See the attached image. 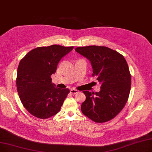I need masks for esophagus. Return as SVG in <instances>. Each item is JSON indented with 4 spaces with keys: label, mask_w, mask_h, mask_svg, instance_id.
<instances>
[{
    "label": "esophagus",
    "mask_w": 152,
    "mask_h": 152,
    "mask_svg": "<svg viewBox=\"0 0 152 152\" xmlns=\"http://www.w3.org/2000/svg\"><path fill=\"white\" fill-rule=\"evenodd\" d=\"M70 93L72 94H77V93H78V91L75 90V89L73 88V89H71V90H70Z\"/></svg>",
    "instance_id": "esophagus-1"
}]
</instances>
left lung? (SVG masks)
<instances>
[{
  "mask_svg": "<svg viewBox=\"0 0 152 152\" xmlns=\"http://www.w3.org/2000/svg\"><path fill=\"white\" fill-rule=\"evenodd\" d=\"M75 50L90 61L92 76L101 84L99 92L83 91L86 100L81 105L82 113L96 123L113 119L123 109L130 93L131 77L126 59L106 47H77Z\"/></svg>",
  "mask_w": 152,
  "mask_h": 152,
  "instance_id": "1",
  "label": "left lung"
}]
</instances>
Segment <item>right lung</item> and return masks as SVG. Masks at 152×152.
Listing matches in <instances>:
<instances>
[{
  "label": "right lung",
  "instance_id": "add662e5",
  "mask_svg": "<svg viewBox=\"0 0 152 152\" xmlns=\"http://www.w3.org/2000/svg\"><path fill=\"white\" fill-rule=\"evenodd\" d=\"M73 48L57 45L37 47L20 61L17 91L25 109L34 117L46 119L59 112L70 91L56 87L51 75L56 72L61 58Z\"/></svg>",
  "mask_w": 152,
  "mask_h": 152
}]
</instances>
